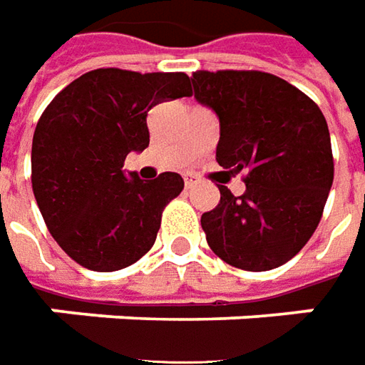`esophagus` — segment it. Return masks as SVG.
Here are the masks:
<instances>
[{"instance_id": "34e87169", "label": "esophagus", "mask_w": 365, "mask_h": 365, "mask_svg": "<svg viewBox=\"0 0 365 365\" xmlns=\"http://www.w3.org/2000/svg\"><path fill=\"white\" fill-rule=\"evenodd\" d=\"M192 185H197V177H192V175H185V187L190 188Z\"/></svg>"}]
</instances>
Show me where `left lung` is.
<instances>
[{
    "mask_svg": "<svg viewBox=\"0 0 365 365\" xmlns=\"http://www.w3.org/2000/svg\"><path fill=\"white\" fill-rule=\"evenodd\" d=\"M190 82L195 100L219 118L217 163L247 170L245 192L221 185V202L200 217L207 243L233 267H279L314 235L334 182L324 114L265 72H197Z\"/></svg>",
    "mask_w": 365,
    "mask_h": 365,
    "instance_id": "obj_1",
    "label": "left lung"
}]
</instances>
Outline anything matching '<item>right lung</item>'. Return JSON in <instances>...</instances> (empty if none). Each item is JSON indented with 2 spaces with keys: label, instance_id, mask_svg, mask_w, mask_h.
<instances>
[{
  "label": "right lung",
  "instance_id": "add662e5",
  "mask_svg": "<svg viewBox=\"0 0 365 365\" xmlns=\"http://www.w3.org/2000/svg\"><path fill=\"white\" fill-rule=\"evenodd\" d=\"M190 94L182 72L100 68L66 86L41 114L31 187L51 237L82 267L118 271L150 251L163 209L185 180L177 173L143 180L122 166L150 143L148 110Z\"/></svg>",
  "mask_w": 365,
  "mask_h": 365
}]
</instances>
